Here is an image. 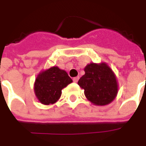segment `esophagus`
<instances>
[{"label":"esophagus","mask_w":146,"mask_h":146,"mask_svg":"<svg viewBox=\"0 0 146 146\" xmlns=\"http://www.w3.org/2000/svg\"><path fill=\"white\" fill-rule=\"evenodd\" d=\"M79 79H80V77H79V76H76V77H74V78H73V82H74V83H77L78 80H79Z\"/></svg>","instance_id":"obj_1"}]
</instances>
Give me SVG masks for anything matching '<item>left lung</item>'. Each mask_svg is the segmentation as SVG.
<instances>
[{
  "mask_svg": "<svg viewBox=\"0 0 146 146\" xmlns=\"http://www.w3.org/2000/svg\"><path fill=\"white\" fill-rule=\"evenodd\" d=\"M84 71L78 85L84 90L86 99L96 106L112 103L119 90L117 78L113 70L106 63H90L86 66Z\"/></svg>",
  "mask_w": 146,
  "mask_h": 146,
  "instance_id": "left-lung-1",
  "label": "left lung"
}]
</instances>
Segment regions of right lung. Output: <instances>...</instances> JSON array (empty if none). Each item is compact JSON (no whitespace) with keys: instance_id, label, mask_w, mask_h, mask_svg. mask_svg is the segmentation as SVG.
I'll list each match as a JSON object with an SVG mask.
<instances>
[{"instance_id":"1","label":"right lung","mask_w":146,"mask_h":146,"mask_svg":"<svg viewBox=\"0 0 146 146\" xmlns=\"http://www.w3.org/2000/svg\"><path fill=\"white\" fill-rule=\"evenodd\" d=\"M72 82L65 70L58 66H52L37 75L33 85L34 93L43 105L54 104L60 98L62 90Z\"/></svg>"}]
</instances>
